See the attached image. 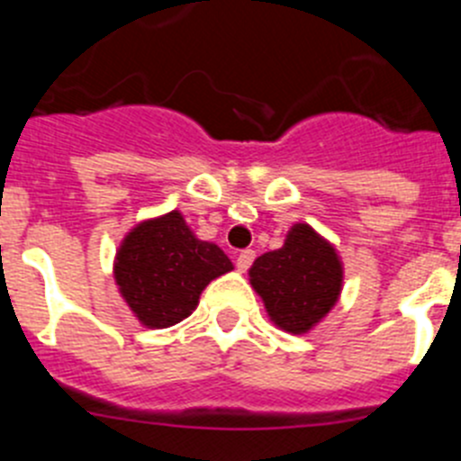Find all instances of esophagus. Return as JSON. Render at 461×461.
Wrapping results in <instances>:
<instances>
[{"label":"esophagus","mask_w":461,"mask_h":461,"mask_svg":"<svg viewBox=\"0 0 461 461\" xmlns=\"http://www.w3.org/2000/svg\"><path fill=\"white\" fill-rule=\"evenodd\" d=\"M254 258H256V251L244 249V251H240V254H238V260H235V266H238L240 272H247L251 267V263H254Z\"/></svg>","instance_id":"obj_1"}]
</instances>
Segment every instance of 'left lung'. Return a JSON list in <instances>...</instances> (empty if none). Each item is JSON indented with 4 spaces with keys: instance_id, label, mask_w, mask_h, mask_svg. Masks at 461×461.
Returning a JSON list of instances; mask_svg holds the SVG:
<instances>
[{
    "instance_id": "left-lung-1",
    "label": "left lung",
    "mask_w": 461,
    "mask_h": 461,
    "mask_svg": "<svg viewBox=\"0 0 461 461\" xmlns=\"http://www.w3.org/2000/svg\"><path fill=\"white\" fill-rule=\"evenodd\" d=\"M254 291L281 330L303 335L339 300L344 267L337 249L309 223H295L284 247L258 256L249 270Z\"/></svg>"
}]
</instances>
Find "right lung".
I'll use <instances>...</instances> for the list:
<instances>
[{
  "label": "right lung",
  "mask_w": 461,
  "mask_h": 461,
  "mask_svg": "<svg viewBox=\"0 0 461 461\" xmlns=\"http://www.w3.org/2000/svg\"><path fill=\"white\" fill-rule=\"evenodd\" d=\"M233 270L217 244L198 240L180 212L140 221L122 240L115 284L145 328H170L198 307L212 279Z\"/></svg>",
  "instance_id": "obj_1"
}]
</instances>
